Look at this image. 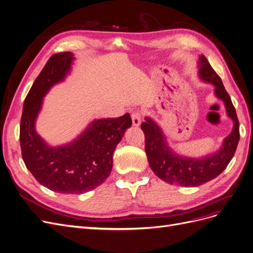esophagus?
<instances>
[{
	"mask_svg": "<svg viewBox=\"0 0 253 253\" xmlns=\"http://www.w3.org/2000/svg\"><path fill=\"white\" fill-rule=\"evenodd\" d=\"M141 119H142V115L140 112H134L131 114V122H133V126H139L141 124Z\"/></svg>",
	"mask_w": 253,
	"mask_h": 253,
	"instance_id": "esophagus-1",
	"label": "esophagus"
}]
</instances>
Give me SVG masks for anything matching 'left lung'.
<instances>
[{
    "instance_id": "8db88e82",
    "label": "left lung",
    "mask_w": 253,
    "mask_h": 253,
    "mask_svg": "<svg viewBox=\"0 0 253 253\" xmlns=\"http://www.w3.org/2000/svg\"><path fill=\"white\" fill-rule=\"evenodd\" d=\"M198 68L201 80L214 86L216 98L223 102L226 115L233 120L234 126L219 150L196 159L176 153L168 144L161 126L152 118L145 117L146 122L141 125V128L145 135V152L149 166L156 176L172 185L195 187L217 177L232 161L240 139L236 109L220 77L204 55L199 56Z\"/></svg>"
}]
</instances>
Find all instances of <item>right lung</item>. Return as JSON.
Segmentation results:
<instances>
[{"label":"right lung","instance_id":"obj_1","mask_svg":"<svg viewBox=\"0 0 253 253\" xmlns=\"http://www.w3.org/2000/svg\"><path fill=\"white\" fill-rule=\"evenodd\" d=\"M75 59L72 52L52 55L36 78L23 103L19 141L22 160L37 181L55 192L84 194L109 177L113 152L131 126L128 113L117 118L94 119L72 142L52 147L36 131L43 98L65 80Z\"/></svg>","mask_w":253,"mask_h":253}]
</instances>
